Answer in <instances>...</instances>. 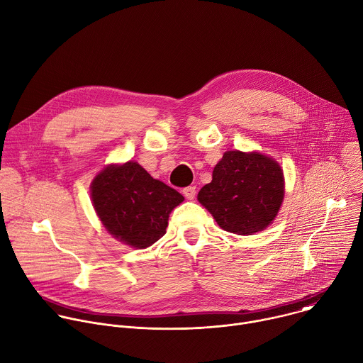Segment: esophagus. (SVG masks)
<instances>
[{
  "mask_svg": "<svg viewBox=\"0 0 363 363\" xmlns=\"http://www.w3.org/2000/svg\"><path fill=\"white\" fill-rule=\"evenodd\" d=\"M182 194L186 199H194L195 194H196V188L195 186H186L182 189Z\"/></svg>",
  "mask_w": 363,
  "mask_h": 363,
  "instance_id": "1",
  "label": "esophagus"
}]
</instances>
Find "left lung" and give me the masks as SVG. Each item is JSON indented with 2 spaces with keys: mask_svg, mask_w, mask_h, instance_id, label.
Here are the masks:
<instances>
[{
  "mask_svg": "<svg viewBox=\"0 0 363 363\" xmlns=\"http://www.w3.org/2000/svg\"><path fill=\"white\" fill-rule=\"evenodd\" d=\"M284 195V172L275 160L235 150L215 165L212 181L201 188L198 201L222 229L254 235L272 223Z\"/></svg>",
  "mask_w": 363,
  "mask_h": 363,
  "instance_id": "left-lung-1",
  "label": "left lung"
}]
</instances>
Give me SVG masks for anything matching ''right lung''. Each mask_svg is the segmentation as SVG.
<instances>
[{"label":"right lung","instance_id":"1","mask_svg":"<svg viewBox=\"0 0 363 363\" xmlns=\"http://www.w3.org/2000/svg\"><path fill=\"white\" fill-rule=\"evenodd\" d=\"M91 199L105 229L121 242L144 250L167 232L171 211L184 196L154 179L138 162L108 165L91 182Z\"/></svg>","mask_w":363,"mask_h":363}]
</instances>
